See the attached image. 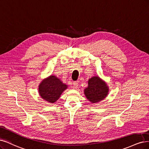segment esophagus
<instances>
[{
    "label": "esophagus",
    "mask_w": 149,
    "mask_h": 149,
    "mask_svg": "<svg viewBox=\"0 0 149 149\" xmlns=\"http://www.w3.org/2000/svg\"><path fill=\"white\" fill-rule=\"evenodd\" d=\"M78 83H77V81H74L73 82V87L74 88H77L78 87Z\"/></svg>",
    "instance_id": "esophagus-1"
}]
</instances>
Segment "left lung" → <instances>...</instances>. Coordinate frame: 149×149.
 <instances>
[{"mask_svg": "<svg viewBox=\"0 0 149 149\" xmlns=\"http://www.w3.org/2000/svg\"><path fill=\"white\" fill-rule=\"evenodd\" d=\"M88 83V87L85 89L84 93L90 102L93 103L99 102L107 97L108 88L98 77L91 78Z\"/></svg>", "mask_w": 149, "mask_h": 149, "instance_id": "obj_1", "label": "left lung"}]
</instances>
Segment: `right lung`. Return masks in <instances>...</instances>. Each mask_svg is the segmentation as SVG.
Returning <instances> with one entry per match:
<instances>
[{"label":"right lung","instance_id":"obj_1","mask_svg":"<svg viewBox=\"0 0 149 149\" xmlns=\"http://www.w3.org/2000/svg\"><path fill=\"white\" fill-rule=\"evenodd\" d=\"M67 88V85L62 84L54 75L43 80L39 86V93L42 99L53 103L59 99L62 92Z\"/></svg>","mask_w":149,"mask_h":149}]
</instances>
